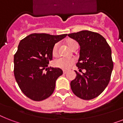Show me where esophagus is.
<instances>
[{"label": "esophagus", "mask_w": 123, "mask_h": 123, "mask_svg": "<svg viewBox=\"0 0 123 123\" xmlns=\"http://www.w3.org/2000/svg\"><path fill=\"white\" fill-rule=\"evenodd\" d=\"M67 73V71H65V70H63V73L64 74H66V73Z\"/></svg>", "instance_id": "1"}]
</instances>
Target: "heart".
<instances>
[{
	"label": "heart",
	"instance_id": "b5f03b06",
	"mask_svg": "<svg viewBox=\"0 0 123 123\" xmlns=\"http://www.w3.org/2000/svg\"><path fill=\"white\" fill-rule=\"evenodd\" d=\"M68 45L73 50L75 46L78 45L77 43L75 40H69L68 41ZM58 46L59 44L55 43L54 44L52 48V54L54 56H56L58 54ZM75 63V60L71 58H64V57H59L56 59L54 61V64L55 67L58 68H61L64 70H68Z\"/></svg>",
	"mask_w": 123,
	"mask_h": 123
}]
</instances>
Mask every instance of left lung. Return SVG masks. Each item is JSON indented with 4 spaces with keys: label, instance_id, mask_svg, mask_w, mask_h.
Masks as SVG:
<instances>
[{
    "label": "left lung",
    "instance_id": "1",
    "mask_svg": "<svg viewBox=\"0 0 123 123\" xmlns=\"http://www.w3.org/2000/svg\"><path fill=\"white\" fill-rule=\"evenodd\" d=\"M79 43L80 57L77 66L79 71L86 73L77 76L70 83L72 91L77 97L85 100L95 98L107 87L113 69L111 48L106 39L99 34L82 31L68 34Z\"/></svg>",
    "mask_w": 123,
    "mask_h": 123
}]
</instances>
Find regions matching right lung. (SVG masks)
<instances>
[{"instance_id": "right-lung-1", "label": "right lung", "mask_w": 123, "mask_h": 123, "mask_svg": "<svg viewBox=\"0 0 123 123\" xmlns=\"http://www.w3.org/2000/svg\"><path fill=\"white\" fill-rule=\"evenodd\" d=\"M66 36L34 33L20 41L14 55V75L22 92L30 99L42 101L54 92L56 80L63 72L48 64L54 44Z\"/></svg>"}]
</instances>
